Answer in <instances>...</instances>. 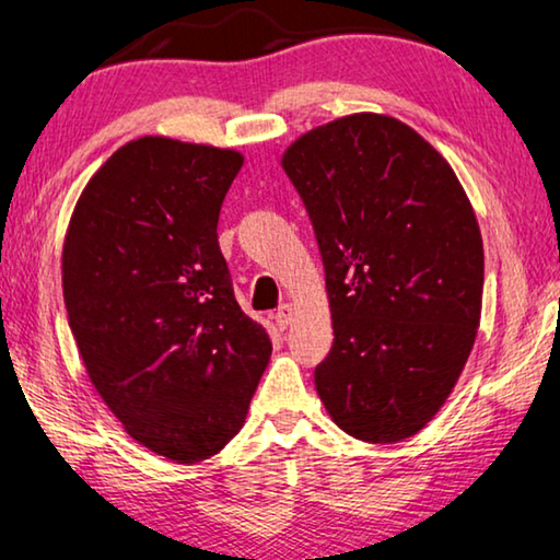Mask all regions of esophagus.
<instances>
[{"label": "esophagus", "mask_w": 560, "mask_h": 560, "mask_svg": "<svg viewBox=\"0 0 560 560\" xmlns=\"http://www.w3.org/2000/svg\"><path fill=\"white\" fill-rule=\"evenodd\" d=\"M275 323H278L280 330H285L293 323V305H280L278 313H275Z\"/></svg>", "instance_id": "esophagus-1"}]
</instances>
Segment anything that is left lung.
<instances>
[{"instance_id": "8db88e82", "label": "left lung", "mask_w": 560, "mask_h": 560, "mask_svg": "<svg viewBox=\"0 0 560 560\" xmlns=\"http://www.w3.org/2000/svg\"><path fill=\"white\" fill-rule=\"evenodd\" d=\"M282 168L326 267L334 346L315 388L355 440L417 434L480 326L485 255L452 166L401 120L355 113L290 145Z\"/></svg>"}]
</instances>
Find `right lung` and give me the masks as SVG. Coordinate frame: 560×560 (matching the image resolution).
Returning a JSON list of instances; mask_svg holds the SVG:
<instances>
[{
  "mask_svg": "<svg viewBox=\"0 0 560 560\" xmlns=\"http://www.w3.org/2000/svg\"><path fill=\"white\" fill-rule=\"evenodd\" d=\"M242 153L143 136L80 194L62 295L85 371L136 442L201 462L245 424L270 361L217 240Z\"/></svg>",
  "mask_w": 560,
  "mask_h": 560,
  "instance_id": "add662e5",
  "label": "right lung"
}]
</instances>
